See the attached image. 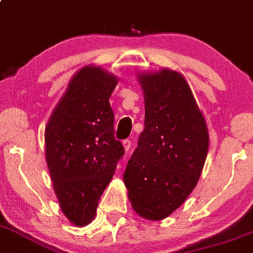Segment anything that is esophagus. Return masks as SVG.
Returning <instances> with one entry per match:
<instances>
[{
    "mask_svg": "<svg viewBox=\"0 0 253 253\" xmlns=\"http://www.w3.org/2000/svg\"><path fill=\"white\" fill-rule=\"evenodd\" d=\"M123 146H124V149H126V151L129 150L130 146H131V139H129V138L124 139V141H123Z\"/></svg>",
    "mask_w": 253,
    "mask_h": 253,
    "instance_id": "esophagus-1",
    "label": "esophagus"
}]
</instances>
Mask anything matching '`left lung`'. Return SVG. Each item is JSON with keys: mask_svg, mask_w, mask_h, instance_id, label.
<instances>
[{"mask_svg": "<svg viewBox=\"0 0 253 253\" xmlns=\"http://www.w3.org/2000/svg\"><path fill=\"white\" fill-rule=\"evenodd\" d=\"M144 130L124 183L133 210L150 220L172 213L197 185L209 149L207 123L182 75L142 74Z\"/></svg>", "mask_w": 253, "mask_h": 253, "instance_id": "left-lung-1", "label": "left lung"}]
</instances>
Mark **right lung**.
Listing matches in <instances>:
<instances>
[{
	"label": "right lung",
	"mask_w": 253,
	"mask_h": 253,
	"mask_svg": "<svg viewBox=\"0 0 253 253\" xmlns=\"http://www.w3.org/2000/svg\"><path fill=\"white\" fill-rule=\"evenodd\" d=\"M117 84L114 75L84 67L73 77L45 127V158L63 213L83 226L95 217L110 183L122 142L115 138L109 98Z\"/></svg>",
	"instance_id": "1"
}]
</instances>
